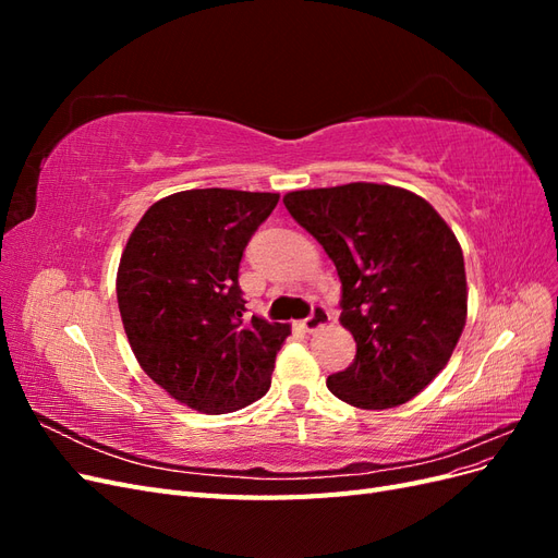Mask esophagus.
Here are the masks:
<instances>
[{"mask_svg": "<svg viewBox=\"0 0 558 558\" xmlns=\"http://www.w3.org/2000/svg\"><path fill=\"white\" fill-rule=\"evenodd\" d=\"M330 324V312L326 310V307H320V305H316L314 310H312V314L302 320V328H305L307 332H314V330H318V328H324V326H328Z\"/></svg>", "mask_w": 558, "mask_h": 558, "instance_id": "esophagus-1", "label": "esophagus"}]
</instances>
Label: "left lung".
Returning a JSON list of instances; mask_svg holds the SVG:
<instances>
[{
    "instance_id": "obj_1",
    "label": "left lung",
    "mask_w": 558,
    "mask_h": 558,
    "mask_svg": "<svg viewBox=\"0 0 558 558\" xmlns=\"http://www.w3.org/2000/svg\"><path fill=\"white\" fill-rule=\"evenodd\" d=\"M283 205L326 248L342 281L353 363L330 393L361 410L412 400L440 375L468 316L463 251L424 197L388 183L293 191Z\"/></svg>"
}]
</instances>
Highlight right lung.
<instances>
[{
    "mask_svg": "<svg viewBox=\"0 0 558 558\" xmlns=\"http://www.w3.org/2000/svg\"><path fill=\"white\" fill-rule=\"evenodd\" d=\"M277 193L195 189L150 205L116 277L128 342L167 396L205 414L267 393L291 326L244 320L240 263Z\"/></svg>",
    "mask_w": 558,
    "mask_h": 558,
    "instance_id": "add662e5",
    "label": "right lung"
}]
</instances>
